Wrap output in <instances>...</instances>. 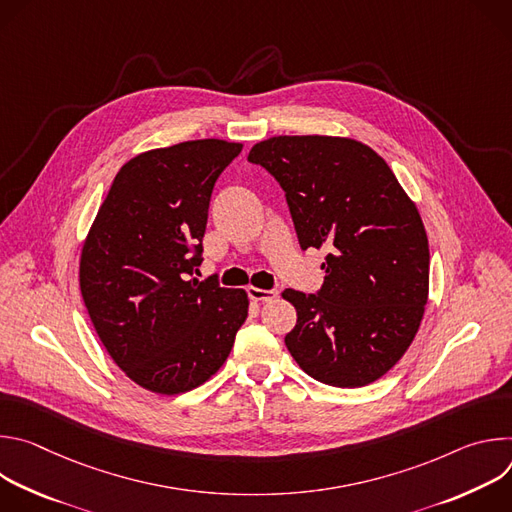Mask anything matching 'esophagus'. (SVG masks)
Returning a JSON list of instances; mask_svg holds the SVG:
<instances>
[{
    "mask_svg": "<svg viewBox=\"0 0 512 512\" xmlns=\"http://www.w3.org/2000/svg\"><path fill=\"white\" fill-rule=\"evenodd\" d=\"M247 294L253 302H271L279 296L277 289H259V287H247Z\"/></svg>",
    "mask_w": 512,
    "mask_h": 512,
    "instance_id": "obj_1",
    "label": "esophagus"
}]
</instances>
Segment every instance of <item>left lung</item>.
<instances>
[{"mask_svg": "<svg viewBox=\"0 0 512 512\" xmlns=\"http://www.w3.org/2000/svg\"><path fill=\"white\" fill-rule=\"evenodd\" d=\"M251 164L283 188L302 249H328L316 294L285 289L298 322L285 346L316 381L354 389L381 379L413 342L429 291L417 206L387 162L346 137L279 135Z\"/></svg>", "mask_w": 512, "mask_h": 512, "instance_id": "left-lung-1", "label": "left lung"}]
</instances>
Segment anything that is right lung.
Here are the masks:
<instances>
[{
	"mask_svg": "<svg viewBox=\"0 0 512 512\" xmlns=\"http://www.w3.org/2000/svg\"><path fill=\"white\" fill-rule=\"evenodd\" d=\"M243 145L194 139L135 156L115 176L81 255V294L117 367L139 387L186 393L227 360L245 289L198 281L214 182Z\"/></svg>",
	"mask_w": 512,
	"mask_h": 512,
	"instance_id": "add662e5",
	"label": "right lung"
}]
</instances>
